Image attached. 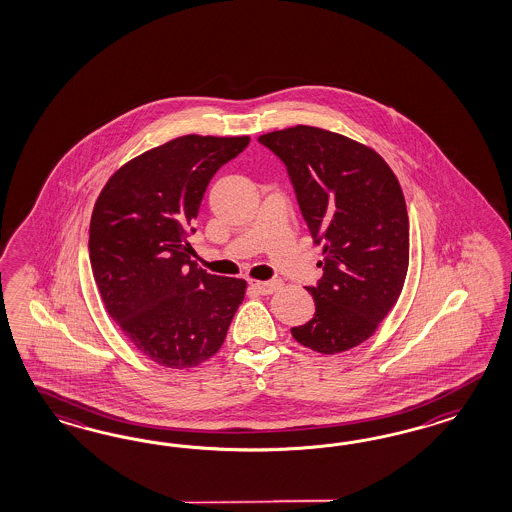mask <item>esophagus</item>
<instances>
[{"instance_id":"esophagus-1","label":"esophagus","mask_w":512,"mask_h":512,"mask_svg":"<svg viewBox=\"0 0 512 512\" xmlns=\"http://www.w3.org/2000/svg\"><path fill=\"white\" fill-rule=\"evenodd\" d=\"M251 287L261 295H272L279 287L278 281H251Z\"/></svg>"}]
</instances>
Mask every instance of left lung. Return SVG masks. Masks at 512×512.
<instances>
[{"label": "left lung", "mask_w": 512, "mask_h": 512, "mask_svg": "<svg viewBox=\"0 0 512 512\" xmlns=\"http://www.w3.org/2000/svg\"><path fill=\"white\" fill-rule=\"evenodd\" d=\"M285 165L315 244L323 278L306 287L311 321L293 338L334 355L368 340L402 293L409 217L402 187L383 157L355 140L296 125L259 137Z\"/></svg>", "instance_id": "left-lung-1"}]
</instances>
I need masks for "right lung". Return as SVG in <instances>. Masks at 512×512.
Masks as SVG:
<instances>
[{
    "mask_svg": "<svg viewBox=\"0 0 512 512\" xmlns=\"http://www.w3.org/2000/svg\"><path fill=\"white\" fill-rule=\"evenodd\" d=\"M249 137L186 135L135 157L103 187L90 221L93 279L112 321L161 366L186 370L216 355L246 281L191 261L210 180Z\"/></svg>",
    "mask_w": 512,
    "mask_h": 512,
    "instance_id": "1",
    "label": "right lung"
}]
</instances>
